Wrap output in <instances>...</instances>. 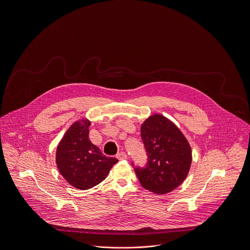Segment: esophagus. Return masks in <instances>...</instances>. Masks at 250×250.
<instances>
[{"mask_svg":"<svg viewBox=\"0 0 250 250\" xmlns=\"http://www.w3.org/2000/svg\"><path fill=\"white\" fill-rule=\"evenodd\" d=\"M117 158L119 160H125V159H127V155L125 152H120L117 154Z\"/></svg>","mask_w":250,"mask_h":250,"instance_id":"1","label":"esophagus"}]
</instances>
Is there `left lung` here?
I'll list each match as a JSON object with an SVG mask.
<instances>
[{"label":"left lung","instance_id":"obj_1","mask_svg":"<svg viewBox=\"0 0 250 250\" xmlns=\"http://www.w3.org/2000/svg\"><path fill=\"white\" fill-rule=\"evenodd\" d=\"M141 137L147 152L146 167H135L141 185L157 194L177 188L192 164V148L181 130L161 114L149 116L141 125Z\"/></svg>","mask_w":250,"mask_h":250}]
</instances>
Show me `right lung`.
I'll list each match as a JSON object with an SVG mask.
<instances>
[{
	"mask_svg": "<svg viewBox=\"0 0 250 250\" xmlns=\"http://www.w3.org/2000/svg\"><path fill=\"white\" fill-rule=\"evenodd\" d=\"M91 122H75L57 145L56 166L64 179L73 187L88 190L104 181L118 159L105 156L89 139Z\"/></svg>",
	"mask_w": 250,
	"mask_h": 250,
	"instance_id": "1",
	"label": "right lung"
}]
</instances>
